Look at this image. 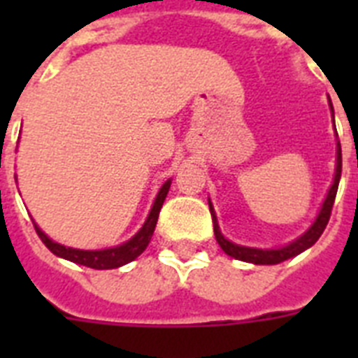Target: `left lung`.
Returning a JSON list of instances; mask_svg holds the SVG:
<instances>
[{"instance_id": "obj_1", "label": "left lung", "mask_w": 358, "mask_h": 358, "mask_svg": "<svg viewBox=\"0 0 358 358\" xmlns=\"http://www.w3.org/2000/svg\"><path fill=\"white\" fill-rule=\"evenodd\" d=\"M333 108V106H331ZM340 174H342V148H340L338 143V150H336V174H334V182L329 189V195L323 202L322 210L317 213V219L314 221V224L310 227V230L306 234L301 236L299 239H295L294 243L286 245L282 249H269V250H262V249H250V247H239V245H234L229 239H224L221 230H219L217 219H215V213H213V208L210 204V212H212L213 219V232H215V239L217 243L221 245V249L227 252L229 256L236 258V260H243L250 262V264H260V266H269V264H280V262L288 260V258H294L299 252L306 250L308 247L316 243L320 236L323 234V230L327 227L329 219H331V212H333V204L334 199H336V191H338V182H340Z\"/></svg>"}]
</instances>
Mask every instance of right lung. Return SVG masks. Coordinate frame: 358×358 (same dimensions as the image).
I'll list each match as a JSON object with an SVG mask.
<instances>
[{
  "label": "right lung",
  "mask_w": 358,
  "mask_h": 358,
  "mask_svg": "<svg viewBox=\"0 0 358 358\" xmlns=\"http://www.w3.org/2000/svg\"><path fill=\"white\" fill-rule=\"evenodd\" d=\"M169 187H171V180H167L163 187L159 189L156 196V202L150 210V215L146 219V223L143 224V229L134 236V238L126 241V243L119 245V247H113V249H103V250H80V249H70V247H64V245H59L55 241L48 238L44 232H42L38 227L35 224V230L38 238L42 239V243L46 245L48 249L52 250L53 255L61 256L64 260L74 262V264H81V266L92 267V269H113V267H120L128 262L135 260L137 256L143 252V250L148 247L150 243V238L154 234V229H156L157 217H159V210H162L163 202H165V196L169 193Z\"/></svg>",
  "instance_id": "right-lung-1"
}]
</instances>
